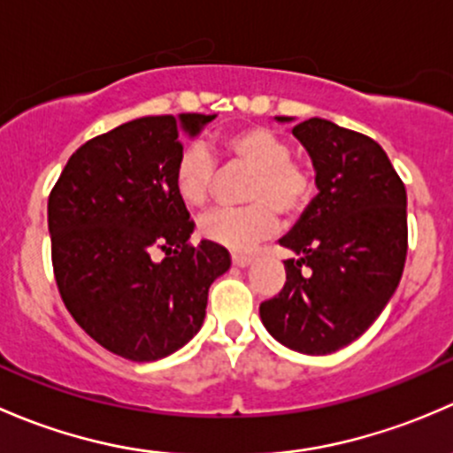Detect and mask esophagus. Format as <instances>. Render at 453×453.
Wrapping results in <instances>:
<instances>
[{"label":"esophagus","instance_id":"1","mask_svg":"<svg viewBox=\"0 0 453 453\" xmlns=\"http://www.w3.org/2000/svg\"><path fill=\"white\" fill-rule=\"evenodd\" d=\"M252 260H254L252 254H241V252L232 254V263H234L236 267H248V265L252 263Z\"/></svg>","mask_w":453,"mask_h":453}]
</instances>
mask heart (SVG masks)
Masks as SVG:
<instances>
[{
    "instance_id": "1",
    "label": "heart",
    "mask_w": 453,
    "mask_h": 453,
    "mask_svg": "<svg viewBox=\"0 0 453 453\" xmlns=\"http://www.w3.org/2000/svg\"><path fill=\"white\" fill-rule=\"evenodd\" d=\"M219 150L226 166L248 168L241 208H219L199 219V232L208 241L232 250H245L272 234L278 212L298 219L318 193L313 168L291 157L289 140L267 127H243L223 135ZM217 162L201 142H190L173 164V186L188 208H201L212 197Z\"/></svg>"
}]
</instances>
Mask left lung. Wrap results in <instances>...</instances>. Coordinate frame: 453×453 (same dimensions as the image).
Masks as SVG:
<instances>
[{
	"label": "left lung",
	"mask_w": 453,
	"mask_h": 453,
	"mask_svg": "<svg viewBox=\"0 0 453 453\" xmlns=\"http://www.w3.org/2000/svg\"><path fill=\"white\" fill-rule=\"evenodd\" d=\"M294 135L311 155L319 193L280 239L298 256L285 260V287L260 303V319L287 349L328 355L357 340L399 285L408 195L368 135L322 118L296 125Z\"/></svg>",
	"instance_id": "1"
}]
</instances>
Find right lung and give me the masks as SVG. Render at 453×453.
I'll use <instances>...</instances> for the list:
<instances>
[{
  "mask_svg": "<svg viewBox=\"0 0 453 453\" xmlns=\"http://www.w3.org/2000/svg\"><path fill=\"white\" fill-rule=\"evenodd\" d=\"M212 118L146 116L96 135L50 193L58 294L91 340L131 362H155L193 340L210 285L230 269L223 245L190 243L195 221L173 186L181 135Z\"/></svg>",
  "mask_w": 453,
  "mask_h": 453,
  "instance_id": "right-lung-1",
  "label": "right lung"
}]
</instances>
